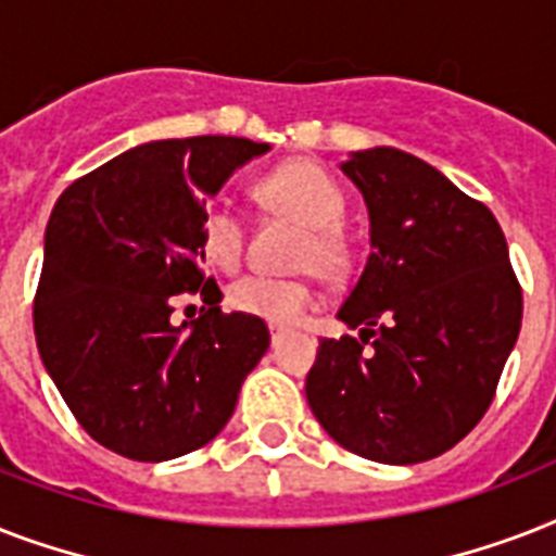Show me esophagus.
I'll list each match as a JSON object with an SVG mask.
<instances>
[{
  "instance_id": "34e87169",
  "label": "esophagus",
  "mask_w": 556,
  "mask_h": 556,
  "mask_svg": "<svg viewBox=\"0 0 556 556\" xmlns=\"http://www.w3.org/2000/svg\"><path fill=\"white\" fill-rule=\"evenodd\" d=\"M279 338H282V329H279V326H270V343H274V346L279 343Z\"/></svg>"
}]
</instances>
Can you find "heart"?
Instances as JSON below:
<instances>
[{
  "mask_svg": "<svg viewBox=\"0 0 556 556\" xmlns=\"http://www.w3.org/2000/svg\"><path fill=\"white\" fill-rule=\"evenodd\" d=\"M256 199L277 216L303 225L296 239L294 268L314 270L323 279L346 277L355 262V244L349 239L346 192L323 167L312 161H288L256 181ZM199 242L204 260L218 270H236L244 256V222L227 201H216L201 216ZM227 303L239 314H251L274 326L303 320L314 305V288L305 279L242 277L227 291Z\"/></svg>",
  "mask_w": 556,
  "mask_h": 556,
  "instance_id": "heart-1",
  "label": "heart"
}]
</instances>
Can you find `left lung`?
Returning <instances> with one entry per match:
<instances>
[{
	"mask_svg": "<svg viewBox=\"0 0 556 556\" xmlns=\"http://www.w3.org/2000/svg\"><path fill=\"white\" fill-rule=\"evenodd\" d=\"M371 218L366 268L323 340L305 397L355 456L418 465L482 421L522 326L500 222L439 169L378 147L343 164Z\"/></svg>",
	"mask_w": 556,
	"mask_h": 556,
	"instance_id": "left-lung-1",
	"label": "left lung"
}]
</instances>
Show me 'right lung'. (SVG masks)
Returning <instances> with one entry per match:
<instances>
[{
    "instance_id": "add662e5",
    "label": "right lung",
    "mask_w": 556,
    "mask_h": 556,
    "mask_svg": "<svg viewBox=\"0 0 556 556\" xmlns=\"http://www.w3.org/2000/svg\"><path fill=\"white\" fill-rule=\"evenodd\" d=\"M262 152L268 143L230 135L141 143L56 199L37 349L77 424L117 456L167 462L204 447L268 352L260 317L218 308L199 242L204 199ZM181 293L205 303L190 330L168 323Z\"/></svg>"
}]
</instances>
